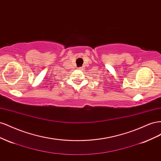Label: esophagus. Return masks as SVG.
I'll use <instances>...</instances> for the list:
<instances>
[{
  "instance_id": "esophagus-1",
  "label": "esophagus",
  "mask_w": 161,
  "mask_h": 161,
  "mask_svg": "<svg viewBox=\"0 0 161 161\" xmlns=\"http://www.w3.org/2000/svg\"><path fill=\"white\" fill-rule=\"evenodd\" d=\"M82 67H80L79 69V70H82Z\"/></svg>"
}]
</instances>
